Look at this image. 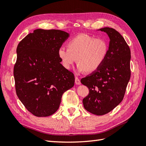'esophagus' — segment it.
Instances as JSON below:
<instances>
[{"mask_svg": "<svg viewBox=\"0 0 146 146\" xmlns=\"http://www.w3.org/2000/svg\"><path fill=\"white\" fill-rule=\"evenodd\" d=\"M75 84L76 85H80L81 84L80 79H79L78 77H75Z\"/></svg>", "mask_w": 146, "mask_h": 146, "instance_id": "34e87169", "label": "esophagus"}]
</instances>
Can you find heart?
<instances>
[{
  "label": "heart",
  "mask_w": 146,
  "mask_h": 146,
  "mask_svg": "<svg viewBox=\"0 0 146 146\" xmlns=\"http://www.w3.org/2000/svg\"><path fill=\"white\" fill-rule=\"evenodd\" d=\"M68 46H62L58 50L62 65L66 70H70L77 61V69L82 73L97 71L104 64L108 53V44L105 39L95 38L86 34L71 39Z\"/></svg>",
  "instance_id": "heart-1"
}]
</instances>
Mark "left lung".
Returning <instances> with one entry per match:
<instances>
[{
	"label": "left lung",
	"instance_id": "left-lung-1",
	"mask_svg": "<svg viewBox=\"0 0 146 146\" xmlns=\"http://www.w3.org/2000/svg\"><path fill=\"white\" fill-rule=\"evenodd\" d=\"M98 31L105 32L110 39L107 57L98 70L82 78L81 83L89 90L82 101L85 109L102 115L123 100L131 76V52L123 37L115 29L104 27Z\"/></svg>",
	"mask_w": 146,
	"mask_h": 146
}]
</instances>
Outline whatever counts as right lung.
<instances>
[{"label":"right lung","mask_w":146,"mask_h":146,"mask_svg":"<svg viewBox=\"0 0 146 146\" xmlns=\"http://www.w3.org/2000/svg\"><path fill=\"white\" fill-rule=\"evenodd\" d=\"M70 34L36 29L18 44L14 67L16 92L25 108L37 117H47L59 107L63 93L75 76L61 64L58 50Z\"/></svg>","instance_id":"right-lung-1"}]
</instances>
